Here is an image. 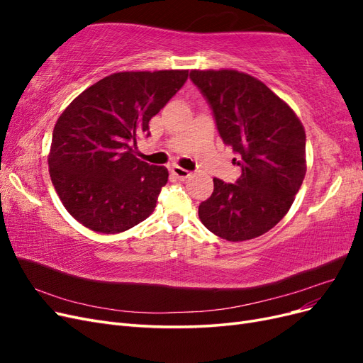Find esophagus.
<instances>
[{
  "mask_svg": "<svg viewBox=\"0 0 363 363\" xmlns=\"http://www.w3.org/2000/svg\"><path fill=\"white\" fill-rule=\"evenodd\" d=\"M171 172H172V174L175 175V177H177V179H180V180H184V179H188V177H191V172H189L188 169H184V168H182V167H172Z\"/></svg>",
  "mask_w": 363,
  "mask_h": 363,
  "instance_id": "1",
  "label": "esophagus"
}]
</instances>
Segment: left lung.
<instances>
[{"label":"left lung","instance_id":"left-lung-1","mask_svg":"<svg viewBox=\"0 0 363 363\" xmlns=\"http://www.w3.org/2000/svg\"><path fill=\"white\" fill-rule=\"evenodd\" d=\"M224 144L236 152V183L213 179L199 207L207 230L240 242L267 233L288 213L306 175V131L288 103L256 77L236 69H192Z\"/></svg>","mask_w":363,"mask_h":363}]
</instances>
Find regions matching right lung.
Instances as JSON below:
<instances>
[{
  "instance_id": "right-lung-1",
  "label": "right lung",
  "mask_w": 363,
  "mask_h": 363,
  "mask_svg": "<svg viewBox=\"0 0 363 363\" xmlns=\"http://www.w3.org/2000/svg\"><path fill=\"white\" fill-rule=\"evenodd\" d=\"M188 80V69L124 71L87 87L54 125L50 177L65 208L98 233L125 232L147 219L168 169L135 156L139 135Z\"/></svg>"
}]
</instances>
